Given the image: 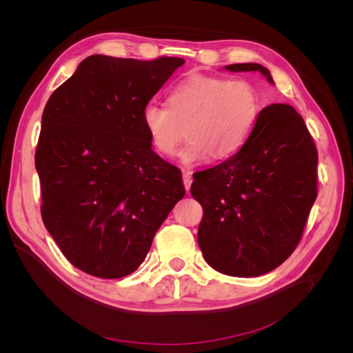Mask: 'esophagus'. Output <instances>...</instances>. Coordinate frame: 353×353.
I'll use <instances>...</instances> for the list:
<instances>
[{
    "instance_id": "34e87169",
    "label": "esophagus",
    "mask_w": 353,
    "mask_h": 353,
    "mask_svg": "<svg viewBox=\"0 0 353 353\" xmlns=\"http://www.w3.org/2000/svg\"><path fill=\"white\" fill-rule=\"evenodd\" d=\"M191 170H188V169H183V181H184V187H185V190L188 191L190 190V187H191V183H193V176H191Z\"/></svg>"
}]
</instances>
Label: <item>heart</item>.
Listing matches in <instances>:
<instances>
[{
  "label": "heart",
  "mask_w": 353,
  "mask_h": 353,
  "mask_svg": "<svg viewBox=\"0 0 353 353\" xmlns=\"http://www.w3.org/2000/svg\"><path fill=\"white\" fill-rule=\"evenodd\" d=\"M169 108L148 103L141 121L156 150L172 156L184 137L190 140L181 148L185 165L236 154L249 140L261 114V99L254 85L245 79H227L212 74H193L169 92Z\"/></svg>",
  "instance_id": "b5f03b06"
}]
</instances>
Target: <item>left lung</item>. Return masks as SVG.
Listing matches in <instances>:
<instances>
[{"instance_id": "8db88e82", "label": "left lung", "mask_w": 353, "mask_h": 353, "mask_svg": "<svg viewBox=\"0 0 353 353\" xmlns=\"http://www.w3.org/2000/svg\"><path fill=\"white\" fill-rule=\"evenodd\" d=\"M225 69L261 72L274 83L258 63ZM316 165L302 116L288 104H271L236 154L196 172L190 191L203 208L197 241L212 268L258 276L280 266L301 241L318 196Z\"/></svg>"}]
</instances>
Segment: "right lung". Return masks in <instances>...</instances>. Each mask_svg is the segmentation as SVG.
<instances>
[{
	"label": "right lung",
	"instance_id": "1",
	"mask_svg": "<svg viewBox=\"0 0 353 353\" xmlns=\"http://www.w3.org/2000/svg\"><path fill=\"white\" fill-rule=\"evenodd\" d=\"M184 60L94 54L51 94L35 168L41 216L66 259L99 279L140 266L185 196L181 170L152 150L141 112Z\"/></svg>",
	"mask_w": 353,
	"mask_h": 353
}]
</instances>
